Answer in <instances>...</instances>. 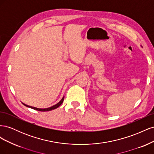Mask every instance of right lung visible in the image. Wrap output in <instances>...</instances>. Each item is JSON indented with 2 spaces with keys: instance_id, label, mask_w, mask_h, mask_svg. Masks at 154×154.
<instances>
[{
  "instance_id": "add662e5",
  "label": "right lung",
  "mask_w": 154,
  "mask_h": 154,
  "mask_svg": "<svg viewBox=\"0 0 154 154\" xmlns=\"http://www.w3.org/2000/svg\"><path fill=\"white\" fill-rule=\"evenodd\" d=\"M63 100H64V96L62 97V99L61 100H60L58 103H57V104L53 105V106H52L49 107V108H46V109H39V108H36V107H34V106H31L27 105H26V104H24V103H22V104L24 105H25V106H27V107H29V108H31V109H34V110H38V111H42V112H45V111H50V110H54V109H57L58 107H59L60 105H62V103H63Z\"/></svg>"
}]
</instances>
